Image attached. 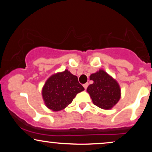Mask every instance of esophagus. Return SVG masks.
Returning <instances> with one entry per match:
<instances>
[{
    "mask_svg": "<svg viewBox=\"0 0 152 152\" xmlns=\"http://www.w3.org/2000/svg\"><path fill=\"white\" fill-rule=\"evenodd\" d=\"M83 87H84V88H85V89H86V88H87V87H88V83H84V84H83Z\"/></svg>",
    "mask_w": 152,
    "mask_h": 152,
    "instance_id": "34e87169",
    "label": "esophagus"
}]
</instances>
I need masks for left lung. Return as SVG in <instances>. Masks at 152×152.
I'll use <instances>...</instances> for the list:
<instances>
[{
	"instance_id": "8db88e82",
	"label": "left lung",
	"mask_w": 152,
	"mask_h": 152,
	"mask_svg": "<svg viewBox=\"0 0 152 152\" xmlns=\"http://www.w3.org/2000/svg\"><path fill=\"white\" fill-rule=\"evenodd\" d=\"M90 80L94 83L86 91L94 105L105 110L112 109L121 98V88L116 80L103 69L91 74Z\"/></svg>"
}]
</instances>
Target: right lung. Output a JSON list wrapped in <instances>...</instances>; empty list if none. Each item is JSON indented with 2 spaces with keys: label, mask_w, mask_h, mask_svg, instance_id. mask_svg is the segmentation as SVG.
<instances>
[{
  "label": "right lung",
  "mask_w": 152,
  "mask_h": 152,
  "mask_svg": "<svg viewBox=\"0 0 152 152\" xmlns=\"http://www.w3.org/2000/svg\"><path fill=\"white\" fill-rule=\"evenodd\" d=\"M83 90L77 76L66 69L51 75L46 80L42 88V96L47 108L58 111L67 107L76 94Z\"/></svg>",
  "instance_id": "obj_1"
}]
</instances>
